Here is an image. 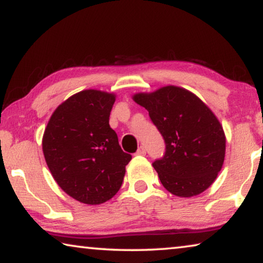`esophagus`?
<instances>
[{
  "label": "esophagus",
  "instance_id": "esophagus-1",
  "mask_svg": "<svg viewBox=\"0 0 263 263\" xmlns=\"http://www.w3.org/2000/svg\"><path fill=\"white\" fill-rule=\"evenodd\" d=\"M135 155H146V148H144L143 146H141L138 149V152L135 153Z\"/></svg>",
  "mask_w": 263,
  "mask_h": 263
}]
</instances>
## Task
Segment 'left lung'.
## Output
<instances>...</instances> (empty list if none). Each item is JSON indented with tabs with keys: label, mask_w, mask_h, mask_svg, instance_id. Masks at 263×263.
I'll use <instances>...</instances> for the list:
<instances>
[{
	"label": "left lung",
	"mask_w": 263,
	"mask_h": 263,
	"mask_svg": "<svg viewBox=\"0 0 263 263\" xmlns=\"http://www.w3.org/2000/svg\"><path fill=\"white\" fill-rule=\"evenodd\" d=\"M134 101L147 109L165 141V153L153 162L163 187L178 197L205 191L226 155V135L214 112L196 95L172 85L135 95Z\"/></svg>",
	"instance_id": "8db88e82"
}]
</instances>
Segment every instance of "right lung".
Wrapping results in <instances>:
<instances>
[{"label": "right lung", "instance_id": "add662e5", "mask_svg": "<svg viewBox=\"0 0 263 263\" xmlns=\"http://www.w3.org/2000/svg\"><path fill=\"white\" fill-rule=\"evenodd\" d=\"M114 103L112 93L81 91L55 109L45 129L48 168L63 191L81 203L102 204L115 196L132 160L109 125Z\"/></svg>", "mask_w": 263, "mask_h": 263}]
</instances>
